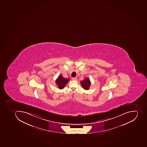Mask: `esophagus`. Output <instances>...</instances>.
Returning <instances> with one entry per match:
<instances>
[{"mask_svg": "<svg viewBox=\"0 0 147 147\" xmlns=\"http://www.w3.org/2000/svg\"><path fill=\"white\" fill-rule=\"evenodd\" d=\"M77 78L76 77H74V78H72V80H76Z\"/></svg>", "mask_w": 147, "mask_h": 147, "instance_id": "34e87169", "label": "esophagus"}]
</instances>
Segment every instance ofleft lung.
Here are the masks:
<instances>
[{
	"instance_id": "1",
	"label": "left lung",
	"mask_w": 147,
	"mask_h": 147,
	"mask_svg": "<svg viewBox=\"0 0 147 147\" xmlns=\"http://www.w3.org/2000/svg\"><path fill=\"white\" fill-rule=\"evenodd\" d=\"M80 84L83 88L84 89L87 90L89 89L90 86L91 85V81L89 78H86L82 81H81L80 82Z\"/></svg>"
}]
</instances>
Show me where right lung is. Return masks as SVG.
Wrapping results in <instances>:
<instances>
[{"label":"right lung","instance_id":"add662e5","mask_svg":"<svg viewBox=\"0 0 147 147\" xmlns=\"http://www.w3.org/2000/svg\"><path fill=\"white\" fill-rule=\"evenodd\" d=\"M69 80H70L69 79L64 78L62 75H60L59 76L57 79H56L55 82H56V84L59 89H62L66 86V84L68 83Z\"/></svg>","mask_w":147,"mask_h":147}]
</instances>
